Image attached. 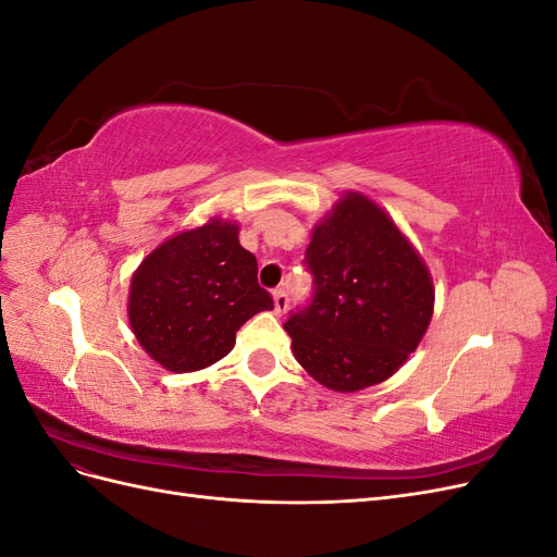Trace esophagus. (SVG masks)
Here are the masks:
<instances>
[{
	"label": "esophagus",
	"instance_id": "esophagus-1",
	"mask_svg": "<svg viewBox=\"0 0 557 557\" xmlns=\"http://www.w3.org/2000/svg\"><path fill=\"white\" fill-rule=\"evenodd\" d=\"M288 305H290V297H288V293H285L283 288H278V290H274V311L281 315V313H285V309H288Z\"/></svg>",
	"mask_w": 557,
	"mask_h": 557
}]
</instances>
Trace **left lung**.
Segmentation results:
<instances>
[{
  "label": "left lung",
  "instance_id": "8db88e82",
  "mask_svg": "<svg viewBox=\"0 0 557 557\" xmlns=\"http://www.w3.org/2000/svg\"><path fill=\"white\" fill-rule=\"evenodd\" d=\"M307 307L285 332L307 372L336 393L391 379L423 339L434 285L425 262L372 199L344 195L313 227Z\"/></svg>",
  "mask_w": 557,
  "mask_h": 557
}]
</instances>
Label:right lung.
Listing matches in <instances>:
<instances>
[{
  "instance_id": "1",
  "label": "right lung",
  "mask_w": 557,
  "mask_h": 557,
  "mask_svg": "<svg viewBox=\"0 0 557 557\" xmlns=\"http://www.w3.org/2000/svg\"><path fill=\"white\" fill-rule=\"evenodd\" d=\"M274 299L239 225L213 218L160 244L132 276L127 315L150 358L170 372H197L234 348L237 330Z\"/></svg>"
}]
</instances>
